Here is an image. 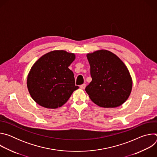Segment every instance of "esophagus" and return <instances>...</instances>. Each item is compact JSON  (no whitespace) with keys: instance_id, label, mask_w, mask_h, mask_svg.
Returning <instances> with one entry per match:
<instances>
[{"instance_id":"1","label":"esophagus","mask_w":157,"mask_h":157,"mask_svg":"<svg viewBox=\"0 0 157 157\" xmlns=\"http://www.w3.org/2000/svg\"><path fill=\"white\" fill-rule=\"evenodd\" d=\"M80 88L81 89H85V87H86V84H81V85H80Z\"/></svg>"}]
</instances>
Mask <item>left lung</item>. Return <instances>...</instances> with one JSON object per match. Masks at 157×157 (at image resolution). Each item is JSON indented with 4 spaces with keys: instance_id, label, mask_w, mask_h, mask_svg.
Instances as JSON below:
<instances>
[{
    "instance_id": "8db88e82",
    "label": "left lung",
    "mask_w": 157,
    "mask_h": 157,
    "mask_svg": "<svg viewBox=\"0 0 157 157\" xmlns=\"http://www.w3.org/2000/svg\"><path fill=\"white\" fill-rule=\"evenodd\" d=\"M92 81L85 90L98 105L113 108L129 97L132 79L127 66L115 54L101 50L87 55Z\"/></svg>"
}]
</instances>
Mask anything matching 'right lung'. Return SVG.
<instances>
[{
	"mask_svg": "<svg viewBox=\"0 0 157 157\" xmlns=\"http://www.w3.org/2000/svg\"><path fill=\"white\" fill-rule=\"evenodd\" d=\"M74 53L64 50L50 52L32 66L27 77V87L32 99L40 105L56 109L64 104L79 87L68 67Z\"/></svg>",
	"mask_w": 157,
	"mask_h": 157,
	"instance_id": "1",
	"label": "right lung"
}]
</instances>
